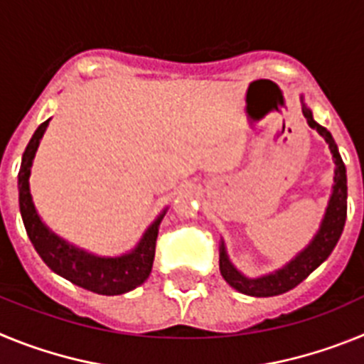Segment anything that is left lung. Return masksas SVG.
<instances>
[{
	"label": "left lung",
	"instance_id": "1",
	"mask_svg": "<svg viewBox=\"0 0 364 364\" xmlns=\"http://www.w3.org/2000/svg\"><path fill=\"white\" fill-rule=\"evenodd\" d=\"M302 114H304V118H306L308 125H310L311 129L317 131L326 140V144L330 146V151L333 154V160H336V178H333L336 184H333L332 198L328 202L321 230L317 231V235L314 237L310 246L304 252L299 253L291 262H288L279 272L269 273V275H264V277L260 279H246L233 268V264H231L226 255V250H224V242L220 244V259H218V262H220L222 277L226 279L228 284L233 286L235 290H239L240 294L253 295V297H273V295H281L286 294V291H290L291 288L301 284L317 266L323 264L324 260L330 257V253L336 247L337 240H339L341 233H343V228H345L346 197H348L346 167L343 164V159H341L339 151H337V144L332 138V134H330V131L314 120L311 111L306 105H302Z\"/></svg>",
	"mask_w": 364,
	"mask_h": 364
}]
</instances>
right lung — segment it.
<instances>
[{
	"label": "right lung",
	"mask_w": 364,
	"mask_h": 364,
	"mask_svg": "<svg viewBox=\"0 0 364 364\" xmlns=\"http://www.w3.org/2000/svg\"><path fill=\"white\" fill-rule=\"evenodd\" d=\"M49 122L50 118L45 120L38 127L36 133L32 134L18 173L19 211H21L28 239H31L38 255L43 259L45 264L73 284L100 295H120L125 291H131L149 277L154 260L159 224L164 215H160L151 224L149 230L144 233L142 240L133 252L127 253V255L114 257V259H104V257L85 253L83 250L70 246L58 235H54L53 231L47 230V226L38 217L34 204H32L31 191H28V176H31L32 159L36 154L40 140Z\"/></svg>",
	"instance_id": "1"
}]
</instances>
